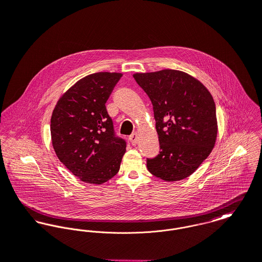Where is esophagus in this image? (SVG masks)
<instances>
[{"instance_id":"1","label":"esophagus","mask_w":262,"mask_h":262,"mask_svg":"<svg viewBox=\"0 0 262 262\" xmlns=\"http://www.w3.org/2000/svg\"><path fill=\"white\" fill-rule=\"evenodd\" d=\"M138 140H139V137H138L137 133H134L132 136H129V141H130L132 145H136L138 143Z\"/></svg>"}]
</instances>
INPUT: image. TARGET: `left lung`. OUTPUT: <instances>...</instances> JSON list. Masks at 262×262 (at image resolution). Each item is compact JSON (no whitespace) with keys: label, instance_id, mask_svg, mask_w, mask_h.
Listing matches in <instances>:
<instances>
[{"label":"left lung","instance_id":"8db88e82","mask_svg":"<svg viewBox=\"0 0 262 262\" xmlns=\"http://www.w3.org/2000/svg\"><path fill=\"white\" fill-rule=\"evenodd\" d=\"M134 78L151 101L160 142V154L146 159L148 172L167 182L189 177L216 142V106L211 93L179 70L136 73Z\"/></svg>","mask_w":262,"mask_h":262}]
</instances>
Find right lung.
<instances>
[{
  "mask_svg": "<svg viewBox=\"0 0 262 262\" xmlns=\"http://www.w3.org/2000/svg\"><path fill=\"white\" fill-rule=\"evenodd\" d=\"M117 72H97L69 88L51 117V139L60 162L81 181L100 185L117 174L126 143L115 134L105 103Z\"/></svg>",
  "mask_w": 262,
  "mask_h": 262,
  "instance_id": "right-lung-1",
  "label": "right lung"
}]
</instances>
